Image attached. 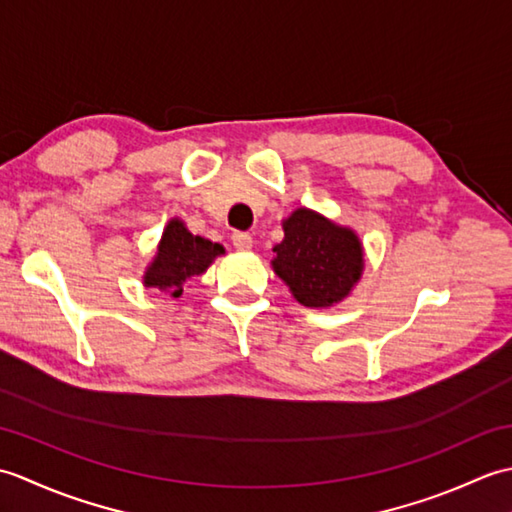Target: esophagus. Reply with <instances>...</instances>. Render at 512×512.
<instances>
[{
	"label": "esophagus",
	"instance_id": "1",
	"mask_svg": "<svg viewBox=\"0 0 512 512\" xmlns=\"http://www.w3.org/2000/svg\"><path fill=\"white\" fill-rule=\"evenodd\" d=\"M231 242H233V246L237 250H250V248H253V237H250L248 233H242V231L233 233L231 235Z\"/></svg>",
	"mask_w": 512,
	"mask_h": 512
}]
</instances>
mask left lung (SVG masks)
I'll use <instances>...</instances> for the list:
<instances>
[{"instance_id": "obj_1", "label": "left lung", "mask_w": 512, "mask_h": 512, "mask_svg": "<svg viewBox=\"0 0 512 512\" xmlns=\"http://www.w3.org/2000/svg\"><path fill=\"white\" fill-rule=\"evenodd\" d=\"M273 253L275 275L306 308H330L343 301L365 266L363 244L352 228L306 206L284 220V239Z\"/></svg>"}]
</instances>
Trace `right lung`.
I'll return each mask as SVG.
<instances>
[{
  "label": "right lung",
  "instance_id": "obj_1",
  "mask_svg": "<svg viewBox=\"0 0 512 512\" xmlns=\"http://www.w3.org/2000/svg\"><path fill=\"white\" fill-rule=\"evenodd\" d=\"M222 244L211 239L189 233L182 220L173 217L162 231V239L151 264L145 270L143 284L147 288H158L176 299L182 295L184 281L206 273L215 257L224 255Z\"/></svg>",
  "mask_w": 512,
  "mask_h": 512
}]
</instances>
